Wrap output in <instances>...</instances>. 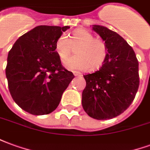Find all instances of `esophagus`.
<instances>
[{
    "instance_id": "1",
    "label": "esophagus",
    "mask_w": 150,
    "mask_h": 150,
    "mask_svg": "<svg viewBox=\"0 0 150 150\" xmlns=\"http://www.w3.org/2000/svg\"><path fill=\"white\" fill-rule=\"evenodd\" d=\"M73 74L75 76H82V74L80 72H78V71H74L73 72Z\"/></svg>"
}]
</instances>
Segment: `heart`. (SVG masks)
I'll list each match as a JSON object with an SVG mask.
<instances>
[{
    "mask_svg": "<svg viewBox=\"0 0 150 150\" xmlns=\"http://www.w3.org/2000/svg\"><path fill=\"white\" fill-rule=\"evenodd\" d=\"M77 46L76 55L64 63L66 68L71 71L96 70L102 67L108 56L106 43L96 38L89 31L78 29L72 33L71 39L65 34H61L54 44L56 53L62 61H65L72 52V46Z\"/></svg>",
    "mask_w": 150,
    "mask_h": 150,
    "instance_id": "b5f03b06",
    "label": "heart"
}]
</instances>
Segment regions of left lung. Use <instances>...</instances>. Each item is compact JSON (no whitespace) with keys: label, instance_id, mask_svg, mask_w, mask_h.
I'll return each instance as SVG.
<instances>
[{"label":"left lung","instance_id":"8db88e82","mask_svg":"<svg viewBox=\"0 0 150 150\" xmlns=\"http://www.w3.org/2000/svg\"><path fill=\"white\" fill-rule=\"evenodd\" d=\"M92 30L106 43L108 56L99 71L83 75L82 105L94 119H112L124 112L135 98L140 82L138 61L132 47L117 33L100 25H93Z\"/></svg>","mask_w":150,"mask_h":150}]
</instances>
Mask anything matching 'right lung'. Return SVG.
I'll return each mask as SVG.
<instances>
[{"instance_id": "right-lung-1", "label": "right lung", "mask_w": 150, "mask_h": 150, "mask_svg": "<svg viewBox=\"0 0 150 150\" xmlns=\"http://www.w3.org/2000/svg\"><path fill=\"white\" fill-rule=\"evenodd\" d=\"M70 26L39 25L19 38L9 50L5 75L12 97L33 115H46L59 106L74 79L56 53L57 38Z\"/></svg>"}]
</instances>
